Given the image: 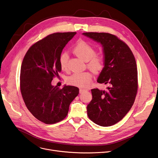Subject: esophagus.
<instances>
[{"label": "esophagus", "mask_w": 158, "mask_h": 158, "mask_svg": "<svg viewBox=\"0 0 158 158\" xmlns=\"http://www.w3.org/2000/svg\"><path fill=\"white\" fill-rule=\"evenodd\" d=\"M88 89H83V88H80V90H79V92H80V94H82L83 92H84L85 91H87Z\"/></svg>", "instance_id": "1"}]
</instances>
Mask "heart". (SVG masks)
<instances>
[{
  "mask_svg": "<svg viewBox=\"0 0 158 158\" xmlns=\"http://www.w3.org/2000/svg\"><path fill=\"white\" fill-rule=\"evenodd\" d=\"M74 53L84 61H88V67L94 73H99L105 67V60L102 56L95 55L96 50L93 46L85 41H80L73 49ZM69 55L66 52L62 53L59 57L61 69L68 70ZM92 76L88 71L74 73L66 78L69 84L78 87H86L92 81Z\"/></svg>",
  "mask_w": 158,
  "mask_h": 158,
  "instance_id": "obj_1",
  "label": "heart"
}]
</instances>
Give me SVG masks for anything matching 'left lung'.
<instances>
[{"label":"left lung","mask_w":158,"mask_h":158,"mask_svg":"<svg viewBox=\"0 0 158 158\" xmlns=\"http://www.w3.org/2000/svg\"><path fill=\"white\" fill-rule=\"evenodd\" d=\"M83 35L102 45L105 67L97 82L107 84V90L94 88L92 100L87 106L91 121L109 127L122 120L130 111L138 91L136 63L129 47L109 33L85 32Z\"/></svg>","instance_id":"8db88e82"}]
</instances>
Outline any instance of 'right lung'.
<instances>
[{
	"mask_svg": "<svg viewBox=\"0 0 158 158\" xmlns=\"http://www.w3.org/2000/svg\"><path fill=\"white\" fill-rule=\"evenodd\" d=\"M76 32L55 33L28 49L20 70V91L26 106L38 120L55 124L66 117L69 106L79 94L73 85L53 86L52 79L61 71L59 57Z\"/></svg>",
	"mask_w": 158,
	"mask_h": 158,
	"instance_id": "1",
	"label": "right lung"
}]
</instances>
